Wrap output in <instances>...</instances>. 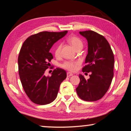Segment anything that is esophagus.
I'll return each mask as SVG.
<instances>
[{
  "label": "esophagus",
  "mask_w": 131,
  "mask_h": 131,
  "mask_svg": "<svg viewBox=\"0 0 131 131\" xmlns=\"http://www.w3.org/2000/svg\"><path fill=\"white\" fill-rule=\"evenodd\" d=\"M73 76L72 73H70V72L67 73V77H70V76Z\"/></svg>",
  "instance_id": "esophagus-1"
}]
</instances>
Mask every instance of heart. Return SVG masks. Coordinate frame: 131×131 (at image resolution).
Returning a JSON list of instances; mask_svg holds the SVG:
<instances>
[{"label":"heart","mask_w":131,"mask_h":131,"mask_svg":"<svg viewBox=\"0 0 131 131\" xmlns=\"http://www.w3.org/2000/svg\"><path fill=\"white\" fill-rule=\"evenodd\" d=\"M68 42L72 46V47L76 50L81 49L83 47V43L81 40L78 37L71 36L68 39ZM61 43H58L54 49V53L56 57H59L61 50ZM80 65V62L78 61H66L61 64V67L63 69L70 72L75 71L78 66Z\"/></svg>","instance_id":"1"}]
</instances>
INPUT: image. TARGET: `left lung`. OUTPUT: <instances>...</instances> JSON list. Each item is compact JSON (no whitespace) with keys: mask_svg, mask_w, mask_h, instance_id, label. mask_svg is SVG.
I'll list each match as a JSON object with an SVG mask.
<instances>
[{"mask_svg":"<svg viewBox=\"0 0 131 131\" xmlns=\"http://www.w3.org/2000/svg\"><path fill=\"white\" fill-rule=\"evenodd\" d=\"M88 41V54L83 72H91L85 79L79 74L76 93L81 99L93 102L101 99L109 89L114 76V57L109 43L103 35L93 30L79 32Z\"/></svg>","mask_w":131,"mask_h":131,"instance_id":"obj_1","label":"left lung"}]
</instances>
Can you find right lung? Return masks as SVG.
I'll return each instance as SVG.
<instances>
[{
    "instance_id": "1",
    "label": "right lung",
    "mask_w": 131,
    "mask_h": 131,
    "mask_svg": "<svg viewBox=\"0 0 131 131\" xmlns=\"http://www.w3.org/2000/svg\"><path fill=\"white\" fill-rule=\"evenodd\" d=\"M67 33V30L39 32L29 37L20 49L18 57L20 79L26 95L36 104L52 102L57 97L60 84L67 77L66 71L60 68L54 70L51 76L45 74L53 58L49 50Z\"/></svg>"
}]
</instances>
